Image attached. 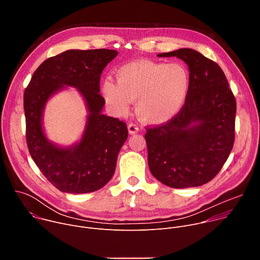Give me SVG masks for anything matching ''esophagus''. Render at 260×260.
I'll list each match as a JSON object with an SVG mask.
<instances>
[{
    "mask_svg": "<svg viewBox=\"0 0 260 260\" xmlns=\"http://www.w3.org/2000/svg\"><path fill=\"white\" fill-rule=\"evenodd\" d=\"M127 129H128V134L129 135H135V134H137L139 132V127L135 123H129L127 125Z\"/></svg>",
    "mask_w": 260,
    "mask_h": 260,
    "instance_id": "34e87169",
    "label": "esophagus"
}]
</instances>
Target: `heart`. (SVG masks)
<instances>
[{"label": "heart", "instance_id": "1", "mask_svg": "<svg viewBox=\"0 0 260 260\" xmlns=\"http://www.w3.org/2000/svg\"><path fill=\"white\" fill-rule=\"evenodd\" d=\"M116 83L106 79L103 96L118 116L129 112L131 103L137 101L139 118L150 125L169 122L183 108L187 99L189 74L180 63H165L138 59L119 67Z\"/></svg>", "mask_w": 260, "mask_h": 260}]
</instances>
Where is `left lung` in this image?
<instances>
[{"label": "left lung", "instance_id": "left-lung-1", "mask_svg": "<svg viewBox=\"0 0 260 260\" xmlns=\"http://www.w3.org/2000/svg\"><path fill=\"white\" fill-rule=\"evenodd\" d=\"M188 66L190 85L183 108L167 124L145 135L153 177L172 188L210 182L229 158L235 142L237 104L221 68L190 48L159 53Z\"/></svg>", "mask_w": 260, "mask_h": 260}]
</instances>
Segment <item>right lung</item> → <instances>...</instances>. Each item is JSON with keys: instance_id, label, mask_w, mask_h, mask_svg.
I'll return each mask as SVG.
<instances>
[{"instance_id": "right-lung-1", "label": "right lung", "mask_w": 260, "mask_h": 260, "mask_svg": "<svg viewBox=\"0 0 260 260\" xmlns=\"http://www.w3.org/2000/svg\"><path fill=\"white\" fill-rule=\"evenodd\" d=\"M117 50L70 49L44 60L25 88L23 108L28 151L46 179L58 190L93 192L113 177L118 153L127 139L126 123L102 113L100 94L104 68ZM76 88L85 100L87 121L80 140L69 146L50 141L43 126L45 108L56 93Z\"/></svg>"}]
</instances>
